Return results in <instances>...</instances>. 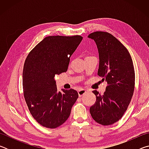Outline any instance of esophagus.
<instances>
[{"mask_svg":"<svg viewBox=\"0 0 149 149\" xmlns=\"http://www.w3.org/2000/svg\"><path fill=\"white\" fill-rule=\"evenodd\" d=\"M86 91L85 89H80L78 91V95H79V97H82V96H84L85 93H86Z\"/></svg>","mask_w":149,"mask_h":149,"instance_id":"esophagus-1","label":"esophagus"}]
</instances>
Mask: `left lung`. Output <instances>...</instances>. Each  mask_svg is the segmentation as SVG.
I'll return each instance as SVG.
<instances>
[{"mask_svg":"<svg viewBox=\"0 0 149 149\" xmlns=\"http://www.w3.org/2000/svg\"><path fill=\"white\" fill-rule=\"evenodd\" d=\"M88 37L95 41L99 50L98 75L107 82L106 91L96 96V102L90 108L95 122L110 125L120 120L127 109L135 89V70L127 49L112 34L95 31Z\"/></svg>","mask_w":149,"mask_h":149,"instance_id":"8db88e82","label":"left lung"}]
</instances>
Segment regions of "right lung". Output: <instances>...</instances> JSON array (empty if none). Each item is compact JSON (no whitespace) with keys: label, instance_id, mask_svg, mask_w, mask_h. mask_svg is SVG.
Returning a JSON list of instances; mask_svg holds the SVG:
<instances>
[{"label":"right lung","instance_id":"right-lung-1","mask_svg":"<svg viewBox=\"0 0 149 149\" xmlns=\"http://www.w3.org/2000/svg\"><path fill=\"white\" fill-rule=\"evenodd\" d=\"M82 39L80 35L47 37L26 58L24 96L32 116L43 127L54 129L63 124L79 97L72 89L58 91L54 76L67 71L70 58Z\"/></svg>","mask_w":149,"mask_h":149}]
</instances>
